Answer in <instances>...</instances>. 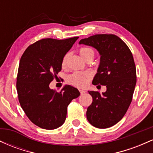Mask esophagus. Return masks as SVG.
Instances as JSON below:
<instances>
[{
    "label": "esophagus",
    "instance_id": "1",
    "mask_svg": "<svg viewBox=\"0 0 153 153\" xmlns=\"http://www.w3.org/2000/svg\"><path fill=\"white\" fill-rule=\"evenodd\" d=\"M79 91H80V94H83L84 93H85V91H82V90H80Z\"/></svg>",
    "mask_w": 153,
    "mask_h": 153
}]
</instances>
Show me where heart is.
Segmentation results:
<instances>
[{
	"label": "heart",
	"instance_id": "obj_1",
	"mask_svg": "<svg viewBox=\"0 0 153 153\" xmlns=\"http://www.w3.org/2000/svg\"><path fill=\"white\" fill-rule=\"evenodd\" d=\"M79 53H80V56L85 60H87L89 58L93 59L95 55V52L94 49L87 47H81L79 50ZM69 55V53H66L63 56L62 59V62H61V65H62V67L63 68H66ZM92 77L93 74L90 71L75 72V73H73V74L68 77V82L70 84H71V85H73V86L79 88H84L87 86L90 80L92 78Z\"/></svg>",
	"mask_w": 153,
	"mask_h": 153
}]
</instances>
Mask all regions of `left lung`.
I'll use <instances>...</instances> for the list:
<instances>
[{"label": "left lung", "instance_id": "8db88e82", "mask_svg": "<svg viewBox=\"0 0 153 153\" xmlns=\"http://www.w3.org/2000/svg\"><path fill=\"white\" fill-rule=\"evenodd\" d=\"M79 44L99 51L101 59L92 83L106 85V91H88L93 102L88 107L87 119L95 127L105 129L123 118L132 100L137 82L136 67L130 50L114 34H96Z\"/></svg>", "mask_w": 153, "mask_h": 153}]
</instances>
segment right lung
Wrapping results in <instances>:
<instances>
[{"instance_id":"right-lung-1","label":"right lung","mask_w":153,"mask_h":153,"mask_svg":"<svg viewBox=\"0 0 153 153\" xmlns=\"http://www.w3.org/2000/svg\"><path fill=\"white\" fill-rule=\"evenodd\" d=\"M78 39H43L29 45L21 57L16 79L19 101L28 118L40 128L62 126L68 105L80 96L78 89L70 85L59 92L49 87L62 69L63 56Z\"/></svg>"}]
</instances>
